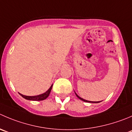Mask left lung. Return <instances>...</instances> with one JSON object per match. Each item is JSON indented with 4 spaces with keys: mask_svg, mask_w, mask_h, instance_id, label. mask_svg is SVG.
Here are the masks:
<instances>
[{
    "mask_svg": "<svg viewBox=\"0 0 132 132\" xmlns=\"http://www.w3.org/2000/svg\"><path fill=\"white\" fill-rule=\"evenodd\" d=\"M75 95H77V97L78 98H79V99H80V100L83 101H84V102H86V103H100V102H101V101H87V100H85V99H84V98H81V97H79V96L76 93H75Z\"/></svg>",
    "mask_w": 132,
    "mask_h": 132,
    "instance_id": "left-lung-1",
    "label": "left lung"
}]
</instances>
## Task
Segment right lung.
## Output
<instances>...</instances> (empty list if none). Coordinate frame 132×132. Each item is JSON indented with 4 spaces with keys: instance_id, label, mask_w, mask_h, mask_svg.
I'll return each mask as SVG.
<instances>
[{
    "instance_id": "1",
    "label": "right lung",
    "mask_w": 132,
    "mask_h": 132,
    "mask_svg": "<svg viewBox=\"0 0 132 132\" xmlns=\"http://www.w3.org/2000/svg\"><path fill=\"white\" fill-rule=\"evenodd\" d=\"M52 86H53V84L50 86V88L48 89L46 92H44V93H42V94L38 95H35V96H26V95H24L21 94V93H19V94L24 98L25 99H27V100H29V101H43L44 99L47 98V97L49 96L51 90L52 89Z\"/></svg>"
}]
</instances>
